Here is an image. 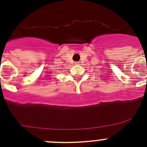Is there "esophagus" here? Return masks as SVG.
I'll return each instance as SVG.
<instances>
[{"label": "esophagus", "instance_id": "obj_1", "mask_svg": "<svg viewBox=\"0 0 147 147\" xmlns=\"http://www.w3.org/2000/svg\"><path fill=\"white\" fill-rule=\"evenodd\" d=\"M75 65H80V62H75Z\"/></svg>", "mask_w": 147, "mask_h": 147}]
</instances>
